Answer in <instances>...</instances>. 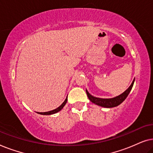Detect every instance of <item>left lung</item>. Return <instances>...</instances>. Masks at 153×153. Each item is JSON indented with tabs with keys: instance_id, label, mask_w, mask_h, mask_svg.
I'll list each match as a JSON object with an SVG mask.
<instances>
[{
	"instance_id": "1",
	"label": "left lung",
	"mask_w": 153,
	"mask_h": 153,
	"mask_svg": "<svg viewBox=\"0 0 153 153\" xmlns=\"http://www.w3.org/2000/svg\"><path fill=\"white\" fill-rule=\"evenodd\" d=\"M134 80L135 79H134L131 84L129 85V87L126 90V91L123 92V93L122 94H120V95H119L118 96H116V97H113V98L96 97L91 95L87 90H85V91H86L88 97V99L91 100L93 103L97 104V105L100 106H102V107H105V108L115 107V106L120 105V104L122 103L125 99H126L127 97L129 95V93H130L131 88H132L134 83Z\"/></svg>"
}]
</instances>
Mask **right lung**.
Returning a JSON list of instances; mask_svg holds the SVG:
<instances>
[{
  "label": "right lung",
  "instance_id": "1",
  "mask_svg": "<svg viewBox=\"0 0 153 153\" xmlns=\"http://www.w3.org/2000/svg\"><path fill=\"white\" fill-rule=\"evenodd\" d=\"M67 101H68V96H67L65 100L62 102V104H61V105H60V106H58V107L57 108H56V109H53V110L50 111H47V112H37V114H41V115H52V114H56V113L60 111L64 107V106L67 103Z\"/></svg>",
  "mask_w": 153,
  "mask_h": 153
}]
</instances>
